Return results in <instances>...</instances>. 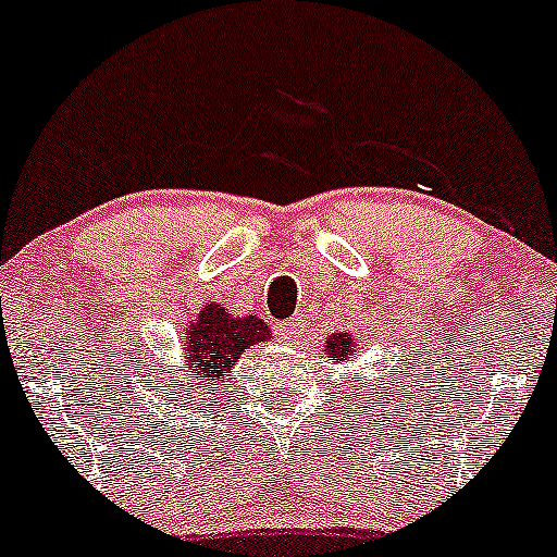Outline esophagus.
<instances>
[{"label":"esophagus","mask_w":557,"mask_h":557,"mask_svg":"<svg viewBox=\"0 0 557 557\" xmlns=\"http://www.w3.org/2000/svg\"><path fill=\"white\" fill-rule=\"evenodd\" d=\"M300 324H304V321H300V317L285 321V324H283V334H285L287 343H293V339H298L300 334H304V332H300Z\"/></svg>","instance_id":"34e87169"}]
</instances>
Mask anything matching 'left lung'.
<instances>
[{"label":"left lung","mask_w":557,"mask_h":557,"mask_svg":"<svg viewBox=\"0 0 557 557\" xmlns=\"http://www.w3.org/2000/svg\"><path fill=\"white\" fill-rule=\"evenodd\" d=\"M324 355L334 363H347V358L355 355V343L350 332H337L332 337H326L324 343Z\"/></svg>","instance_id":"obj_1"}]
</instances>
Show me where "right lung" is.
Instances as JSON below:
<instances>
[{"instance_id": "right-lung-1", "label": "right lung", "mask_w": 557, "mask_h": 557, "mask_svg": "<svg viewBox=\"0 0 557 557\" xmlns=\"http://www.w3.org/2000/svg\"><path fill=\"white\" fill-rule=\"evenodd\" d=\"M267 339H272L270 326L259 317H233L227 308L207 304L186 330L181 366L152 368L145 384L160 386L156 397L169 399V405H194L202 394L218 392L240 355Z\"/></svg>"}]
</instances>
